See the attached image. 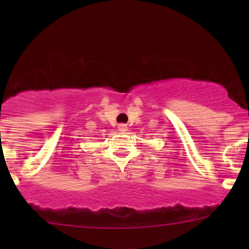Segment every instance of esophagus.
<instances>
[{"label": "esophagus", "mask_w": 249, "mask_h": 249, "mask_svg": "<svg viewBox=\"0 0 249 249\" xmlns=\"http://www.w3.org/2000/svg\"><path fill=\"white\" fill-rule=\"evenodd\" d=\"M118 129H119L120 132H125L127 131V126L125 124H119V126H118Z\"/></svg>", "instance_id": "esophagus-1"}]
</instances>
